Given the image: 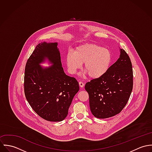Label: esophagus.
Returning a JSON list of instances; mask_svg holds the SVG:
<instances>
[{
	"label": "esophagus",
	"mask_w": 152,
	"mask_h": 152,
	"mask_svg": "<svg viewBox=\"0 0 152 152\" xmlns=\"http://www.w3.org/2000/svg\"><path fill=\"white\" fill-rule=\"evenodd\" d=\"M79 86H80V87L83 88V87H84L85 84H84V83H83V82L80 81V82H79Z\"/></svg>",
	"instance_id": "obj_1"
}]
</instances>
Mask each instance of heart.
Masks as SVG:
<instances>
[{
	"mask_svg": "<svg viewBox=\"0 0 152 152\" xmlns=\"http://www.w3.org/2000/svg\"><path fill=\"white\" fill-rule=\"evenodd\" d=\"M112 58L108 48L95 44H84L78 46L74 53L68 52L65 60L71 74H75L84 63V69L89 77L98 78L107 72Z\"/></svg>",
	"mask_w": 152,
	"mask_h": 152,
	"instance_id": "b5f03b06",
	"label": "heart"
}]
</instances>
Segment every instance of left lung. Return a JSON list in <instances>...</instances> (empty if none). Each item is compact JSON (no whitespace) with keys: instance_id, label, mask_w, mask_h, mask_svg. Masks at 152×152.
Listing matches in <instances>:
<instances>
[{"instance_id":"left-lung-1","label":"left lung","mask_w":152,"mask_h":152,"mask_svg":"<svg viewBox=\"0 0 152 152\" xmlns=\"http://www.w3.org/2000/svg\"><path fill=\"white\" fill-rule=\"evenodd\" d=\"M118 60L102 77L86 84L90 109L94 116L105 119L113 116L124 108L133 89V69L130 58L120 49Z\"/></svg>"}]
</instances>
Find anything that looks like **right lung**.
I'll use <instances>...</instances> for the list:
<instances>
[{"mask_svg": "<svg viewBox=\"0 0 152 152\" xmlns=\"http://www.w3.org/2000/svg\"><path fill=\"white\" fill-rule=\"evenodd\" d=\"M57 45V43L39 44L27 60L24 78L28 102L39 116L51 122L65 119L80 89L77 80L65 74ZM45 57L53 65L44 69L39 64Z\"/></svg>", "mask_w": 152, "mask_h": 152, "instance_id": "add662e5", "label": "right lung"}]
</instances>
